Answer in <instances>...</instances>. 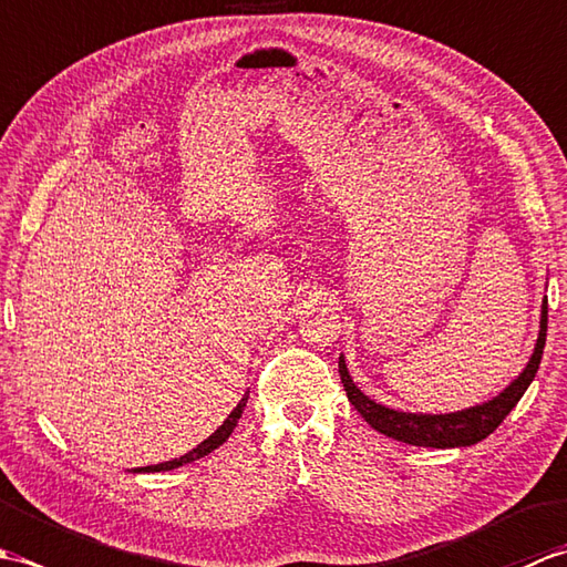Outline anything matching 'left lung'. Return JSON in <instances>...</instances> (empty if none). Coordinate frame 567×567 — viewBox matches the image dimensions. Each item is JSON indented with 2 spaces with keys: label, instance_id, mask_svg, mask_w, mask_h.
Masks as SVG:
<instances>
[{
  "label": "left lung",
  "instance_id": "1",
  "mask_svg": "<svg viewBox=\"0 0 567 567\" xmlns=\"http://www.w3.org/2000/svg\"><path fill=\"white\" fill-rule=\"evenodd\" d=\"M546 331H548V302L544 299L540 305V329L538 339L534 346V353L528 358L526 368L519 372V378L512 380L507 388H504L497 396L492 400L475 404L470 409H461V412L451 414H414V412H400V409H390L375 400H370L368 394L358 390L353 382L351 372L346 368V358H339V372L343 390L348 400L358 409V414L363 416L368 424L390 436L394 441H402L409 445H424V449H465V445H473L477 441L487 439L492 431H495L516 402L522 400L528 384L534 382L540 358H544V346H546Z\"/></svg>",
  "mask_w": 567,
  "mask_h": 567
}]
</instances>
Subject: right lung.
Here are the masks:
<instances>
[{"mask_svg":"<svg viewBox=\"0 0 567 567\" xmlns=\"http://www.w3.org/2000/svg\"><path fill=\"white\" fill-rule=\"evenodd\" d=\"M246 400L248 396H244V400L238 402V406L234 409L231 414H228V419L224 421V424L216 429L212 436L207 439V441H202L195 451H189V453H185L183 457H177V461H171V463H161V465H151L148 470H155V473H158V470H173V467H179V465H185V463H192V461H197V457H204V455H209L214 449H219V445L231 436V431L236 429V424H238V419H240V414H244V406H246Z\"/></svg>","mask_w":567,"mask_h":567,"instance_id":"1","label":"right lung"}]
</instances>
